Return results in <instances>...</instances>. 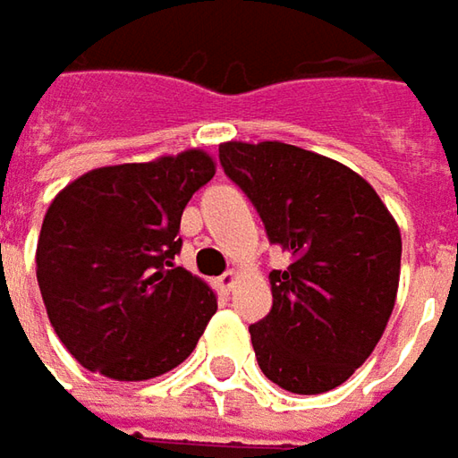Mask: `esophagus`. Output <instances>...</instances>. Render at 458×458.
<instances>
[{
    "instance_id": "1",
    "label": "esophagus",
    "mask_w": 458,
    "mask_h": 458,
    "mask_svg": "<svg viewBox=\"0 0 458 458\" xmlns=\"http://www.w3.org/2000/svg\"><path fill=\"white\" fill-rule=\"evenodd\" d=\"M235 281H238V274H235V271H225L223 276H217L215 286H217V292L220 293H230V289L235 286Z\"/></svg>"
}]
</instances>
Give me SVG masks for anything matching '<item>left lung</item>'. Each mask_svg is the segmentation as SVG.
I'll list each match as a JSON object with an SVG mask.
<instances>
[{
  "label": "left lung",
  "instance_id": "obj_1",
  "mask_svg": "<svg viewBox=\"0 0 458 458\" xmlns=\"http://www.w3.org/2000/svg\"><path fill=\"white\" fill-rule=\"evenodd\" d=\"M220 165L293 259L271 271L274 307L250 324L260 370L299 395L335 390L372 355L395 307V217L370 182L301 147L225 141Z\"/></svg>",
  "mask_w": 458,
  "mask_h": 458
}]
</instances>
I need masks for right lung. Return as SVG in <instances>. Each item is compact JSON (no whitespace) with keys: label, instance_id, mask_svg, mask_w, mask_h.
Here are the masks:
<instances>
[{"label":"right lung","instance_id":"add662e5","mask_svg":"<svg viewBox=\"0 0 458 458\" xmlns=\"http://www.w3.org/2000/svg\"><path fill=\"white\" fill-rule=\"evenodd\" d=\"M215 177L202 149L90 169L50 202L38 284L55 335L86 370L136 383L174 370L217 311L180 253L184 205Z\"/></svg>","mask_w":458,"mask_h":458}]
</instances>
